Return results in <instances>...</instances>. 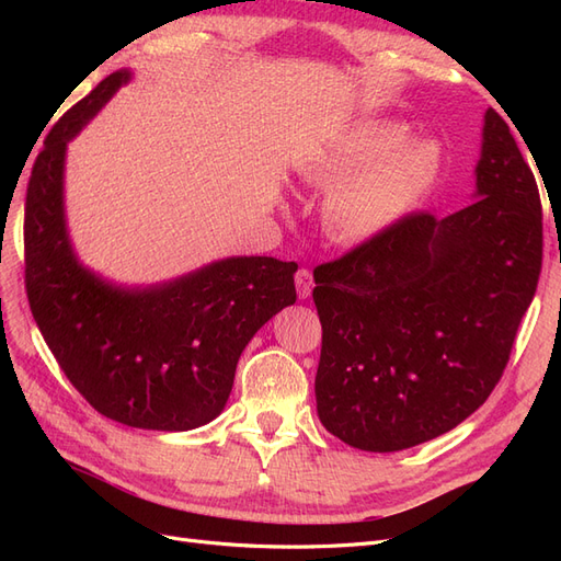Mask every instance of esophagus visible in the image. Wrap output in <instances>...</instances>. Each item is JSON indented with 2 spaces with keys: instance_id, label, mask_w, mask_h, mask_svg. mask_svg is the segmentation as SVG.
I'll use <instances>...</instances> for the list:
<instances>
[{
  "instance_id": "34e87169",
  "label": "esophagus",
  "mask_w": 561,
  "mask_h": 561,
  "mask_svg": "<svg viewBox=\"0 0 561 561\" xmlns=\"http://www.w3.org/2000/svg\"><path fill=\"white\" fill-rule=\"evenodd\" d=\"M295 285H297V295L301 299H307L313 290V274L309 268H299L295 274Z\"/></svg>"
}]
</instances>
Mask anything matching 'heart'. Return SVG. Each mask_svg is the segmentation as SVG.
<instances>
[{
  "label": "heart",
  "mask_w": 561,
  "mask_h": 561,
  "mask_svg": "<svg viewBox=\"0 0 561 561\" xmlns=\"http://www.w3.org/2000/svg\"><path fill=\"white\" fill-rule=\"evenodd\" d=\"M443 147L407 138L396 118H367L346 130L307 178L332 184L322 201V222L342 243H365L393 227L443 175Z\"/></svg>",
  "instance_id": "1"
}]
</instances>
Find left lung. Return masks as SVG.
<instances>
[{
  "instance_id": "obj_1",
  "label": "left lung",
  "mask_w": 561,
  "mask_h": 561,
  "mask_svg": "<svg viewBox=\"0 0 561 561\" xmlns=\"http://www.w3.org/2000/svg\"><path fill=\"white\" fill-rule=\"evenodd\" d=\"M540 262L536 178L486 110L472 203L407 215L313 271L322 426L379 454L456 428L499 383Z\"/></svg>"
}]
</instances>
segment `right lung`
<instances>
[{
    "mask_svg": "<svg viewBox=\"0 0 561 561\" xmlns=\"http://www.w3.org/2000/svg\"><path fill=\"white\" fill-rule=\"evenodd\" d=\"M128 81V70L110 75L46 135L25 198V290L50 353L93 410L133 428L192 431L225 410L254 332L297 301V264L227 257L124 287L77 260L65 219L67 142Z\"/></svg>",
    "mask_w": 561,
    "mask_h": 561,
    "instance_id": "obj_1",
    "label": "right lung"
}]
</instances>
